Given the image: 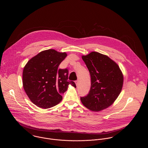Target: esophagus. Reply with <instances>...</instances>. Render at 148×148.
<instances>
[{"label":"esophagus","instance_id":"obj_1","mask_svg":"<svg viewBox=\"0 0 148 148\" xmlns=\"http://www.w3.org/2000/svg\"><path fill=\"white\" fill-rule=\"evenodd\" d=\"M75 84H76L77 86L78 85H79V82H78V80H76V81H75Z\"/></svg>","mask_w":148,"mask_h":148}]
</instances>
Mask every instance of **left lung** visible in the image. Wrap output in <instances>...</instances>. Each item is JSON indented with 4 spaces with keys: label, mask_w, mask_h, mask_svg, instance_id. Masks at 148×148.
Masks as SVG:
<instances>
[{
    "label": "left lung",
    "mask_w": 148,
    "mask_h": 148,
    "mask_svg": "<svg viewBox=\"0 0 148 148\" xmlns=\"http://www.w3.org/2000/svg\"><path fill=\"white\" fill-rule=\"evenodd\" d=\"M82 59L91 77L89 94L80 97L88 109L99 112L113 104L123 85V75L118 65L106 55L92 51Z\"/></svg>",
    "instance_id": "left-lung-1"
}]
</instances>
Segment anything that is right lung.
<instances>
[{
  "mask_svg": "<svg viewBox=\"0 0 148 148\" xmlns=\"http://www.w3.org/2000/svg\"><path fill=\"white\" fill-rule=\"evenodd\" d=\"M67 56L66 53L54 49L44 50L30 59L23 71V88L29 98L35 106L48 109L56 106L62 100V94L69 85L68 70L58 69Z\"/></svg>",
  "mask_w": 148,
  "mask_h": 148,
  "instance_id": "right-lung-1",
  "label": "right lung"
}]
</instances>
